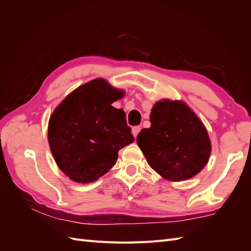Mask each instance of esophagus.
Listing matches in <instances>:
<instances>
[{
  "instance_id": "34e87169",
  "label": "esophagus",
  "mask_w": 251,
  "mask_h": 251,
  "mask_svg": "<svg viewBox=\"0 0 251 251\" xmlns=\"http://www.w3.org/2000/svg\"><path fill=\"white\" fill-rule=\"evenodd\" d=\"M140 130H141V126H139L132 127V134H133V136H134L135 138L137 137V135H138V133L140 132Z\"/></svg>"
}]
</instances>
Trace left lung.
<instances>
[{"mask_svg":"<svg viewBox=\"0 0 251 251\" xmlns=\"http://www.w3.org/2000/svg\"><path fill=\"white\" fill-rule=\"evenodd\" d=\"M151 126L142 128L137 143L149 165L169 181H184L199 174L211 151L206 127L181 100L157 101Z\"/></svg>","mask_w":251,"mask_h":251,"instance_id":"1","label":"left lung"}]
</instances>
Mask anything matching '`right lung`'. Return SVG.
<instances>
[{
  "label": "right lung",
  "mask_w": 251,
  "mask_h": 251,
  "mask_svg": "<svg viewBox=\"0 0 251 251\" xmlns=\"http://www.w3.org/2000/svg\"><path fill=\"white\" fill-rule=\"evenodd\" d=\"M124 95V90L96 78L72 91L51 114V153L71 180L96 181L116 163L118 151L134 141L126 113L111 105Z\"/></svg>",
  "instance_id": "obj_1"
}]
</instances>
